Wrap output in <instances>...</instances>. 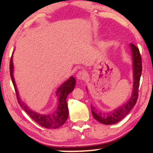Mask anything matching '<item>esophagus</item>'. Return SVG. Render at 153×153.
<instances>
[{
    "label": "esophagus",
    "mask_w": 153,
    "mask_h": 153,
    "mask_svg": "<svg viewBox=\"0 0 153 153\" xmlns=\"http://www.w3.org/2000/svg\"><path fill=\"white\" fill-rule=\"evenodd\" d=\"M76 77L77 79L79 80H84L86 78V74L84 71H79L76 74Z\"/></svg>",
    "instance_id": "34e87169"
}]
</instances>
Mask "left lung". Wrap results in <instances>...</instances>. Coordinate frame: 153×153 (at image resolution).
I'll use <instances>...</instances> for the list:
<instances>
[{
    "label": "left lung",
    "mask_w": 153,
    "mask_h": 153,
    "mask_svg": "<svg viewBox=\"0 0 153 153\" xmlns=\"http://www.w3.org/2000/svg\"><path fill=\"white\" fill-rule=\"evenodd\" d=\"M130 47L132 51L134 61V90L132 96L126 104L108 113H102L100 111H98L92 106L91 111L93 117L95 120L102 124L111 125V124L117 123L118 121L122 120L126 115H128L134 106L136 105L138 100L140 79L142 69V58L139 49L136 46L131 43Z\"/></svg>",
    "instance_id": "obj_1"
}]
</instances>
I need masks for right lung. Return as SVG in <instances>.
Segmentation results:
<instances>
[{
  "mask_svg": "<svg viewBox=\"0 0 153 153\" xmlns=\"http://www.w3.org/2000/svg\"><path fill=\"white\" fill-rule=\"evenodd\" d=\"M13 56L10 59V76L11 77V80L13 84L15 94L17 96V101L19 102L20 107L26 112L30 117L35 121V122L39 124L40 126L49 129H56L60 128L63 123H65L67 120L69 115L68 107L66 102V98L68 94L72 92L74 89L75 85H76V79L74 77H71L67 82H65L62 86L58 89L56 92V94L59 95V105L57 109L55 112L49 115H40L34 113L33 111H31L24 103L21 101L20 98L19 97L18 92L15 85V80L13 76V65L12 61Z\"/></svg>",
  "mask_w": 153,
  "mask_h": 153,
  "instance_id": "1",
  "label": "right lung"
}]
</instances>
